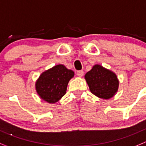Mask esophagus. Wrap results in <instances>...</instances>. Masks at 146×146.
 I'll list each match as a JSON object with an SVG mask.
<instances>
[{"label":"esophagus","instance_id":"34e87169","mask_svg":"<svg viewBox=\"0 0 146 146\" xmlns=\"http://www.w3.org/2000/svg\"><path fill=\"white\" fill-rule=\"evenodd\" d=\"M76 74H77L78 76H79V77H81V76H83V75H84V71H83V70H78L77 73H76Z\"/></svg>","mask_w":146,"mask_h":146}]
</instances>
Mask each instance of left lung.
I'll use <instances>...</instances> for the list:
<instances>
[{
    "mask_svg": "<svg viewBox=\"0 0 146 146\" xmlns=\"http://www.w3.org/2000/svg\"><path fill=\"white\" fill-rule=\"evenodd\" d=\"M85 79L92 94L102 99H110L119 88V81L115 74L100 65L93 66L86 73Z\"/></svg>",
    "mask_w": 146,
    "mask_h": 146,
    "instance_id": "obj_1",
    "label": "left lung"
}]
</instances>
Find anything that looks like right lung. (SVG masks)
I'll return each instance as SVG.
<instances>
[{"mask_svg":"<svg viewBox=\"0 0 146 146\" xmlns=\"http://www.w3.org/2000/svg\"><path fill=\"white\" fill-rule=\"evenodd\" d=\"M74 76L73 70L57 65L40 76L35 84L38 94L44 100L55 103L66 93L68 84Z\"/></svg>","mask_w":146,"mask_h":146,"instance_id":"right-lung-1","label":"right lung"}]
</instances>
